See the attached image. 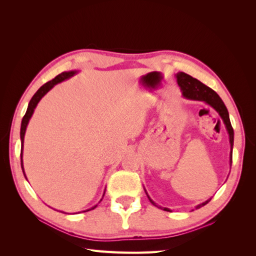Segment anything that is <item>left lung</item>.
<instances>
[{
	"label": "left lung",
	"mask_w": 256,
	"mask_h": 256,
	"mask_svg": "<svg viewBox=\"0 0 256 256\" xmlns=\"http://www.w3.org/2000/svg\"><path fill=\"white\" fill-rule=\"evenodd\" d=\"M176 78H177V83L180 86V90L182 92V96L184 98L191 99V100H200V102H204L207 104L212 106L216 112H218V114L221 116V118L224 122V125H226V130L228 132V136H230V164L232 166V156H233V145H234V130H233V127H232V125H230L228 111L226 109V104H224V102H222V99L219 97V95L216 94V92L214 90L206 86L205 84H203L198 79L192 78L191 76L184 74V72H178L176 74ZM145 192H146V190H145ZM146 196H147V198H148V200H150V203L154 206H157L158 208L162 209L161 206H158L150 198V196L147 194V192H146ZM210 200H212V198L207 200H205L204 203L196 206V209L203 207L208 202H210ZM164 210L171 212L168 208H164Z\"/></svg>",
	"instance_id": "left-lung-1"
}]
</instances>
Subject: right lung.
Returning <instances> with one entry per match:
<instances>
[{
    "label": "right lung",
    "mask_w": 256,
    "mask_h": 256,
    "mask_svg": "<svg viewBox=\"0 0 256 256\" xmlns=\"http://www.w3.org/2000/svg\"><path fill=\"white\" fill-rule=\"evenodd\" d=\"M76 72H78L74 70V72H65L60 74L56 76V78H54L53 80H51V81L47 82L46 84H44L42 86L35 92L34 96L32 97V99L30 100L26 113L24 116H23L22 122H21V130H20V138H21V168H22V172H23V174H24V176H26V173H24V168H23V161H22L23 142H24V134H26V127H28V122H30V118H32V115H33V113H34V110H35V108H36L37 104L40 102V100L46 94H47V92L54 86V85L60 83V82H62V81L66 80V79H69V78H70V76H72L76 74ZM102 198H104V196H102ZM96 206H97V205H95L94 207H92V208L88 209V210H85V212L92 210V209L96 208Z\"/></svg>",
    "instance_id": "1"
}]
</instances>
